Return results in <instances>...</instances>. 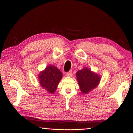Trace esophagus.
<instances>
[{"label": "esophagus", "mask_w": 133, "mask_h": 133, "mask_svg": "<svg viewBox=\"0 0 133 133\" xmlns=\"http://www.w3.org/2000/svg\"><path fill=\"white\" fill-rule=\"evenodd\" d=\"M72 72H71V71H69V72H68L66 74V76L67 77H72Z\"/></svg>", "instance_id": "1"}]
</instances>
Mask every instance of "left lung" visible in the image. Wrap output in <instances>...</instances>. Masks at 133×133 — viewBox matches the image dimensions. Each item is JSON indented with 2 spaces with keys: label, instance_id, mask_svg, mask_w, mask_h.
<instances>
[{
  "label": "left lung",
  "instance_id": "left-lung-1",
  "mask_svg": "<svg viewBox=\"0 0 133 133\" xmlns=\"http://www.w3.org/2000/svg\"><path fill=\"white\" fill-rule=\"evenodd\" d=\"M76 77L81 91L84 94H87L97 87L101 80L99 75L91 71L87 67L79 70L76 74Z\"/></svg>",
  "mask_w": 133,
  "mask_h": 133
}]
</instances>
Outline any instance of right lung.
<instances>
[{"label": "right lung", "mask_w": 133, "mask_h": 133, "mask_svg": "<svg viewBox=\"0 0 133 133\" xmlns=\"http://www.w3.org/2000/svg\"><path fill=\"white\" fill-rule=\"evenodd\" d=\"M62 73L57 67L47 66L38 75V80L41 87L51 94H53L62 78Z\"/></svg>", "instance_id": "1"}]
</instances>
